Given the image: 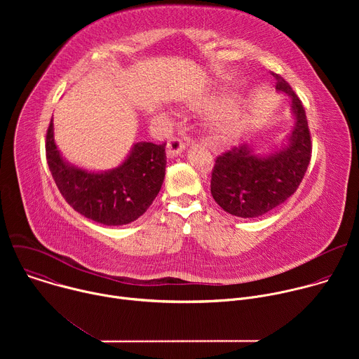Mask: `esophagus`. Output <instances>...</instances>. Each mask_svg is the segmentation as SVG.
I'll use <instances>...</instances> for the list:
<instances>
[{
	"label": "esophagus",
	"mask_w": 359,
	"mask_h": 359,
	"mask_svg": "<svg viewBox=\"0 0 359 359\" xmlns=\"http://www.w3.org/2000/svg\"><path fill=\"white\" fill-rule=\"evenodd\" d=\"M184 147H186V144H184V142H183L182 139H179V137H172V139L168 142V147H166L168 156H169V158H176V156H179L180 153L184 150Z\"/></svg>",
	"instance_id": "34e87169"
}]
</instances>
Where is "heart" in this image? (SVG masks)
I'll return each instance as SVG.
<instances>
[{"label":"heart","instance_id":"b5f03b06","mask_svg":"<svg viewBox=\"0 0 359 359\" xmlns=\"http://www.w3.org/2000/svg\"><path fill=\"white\" fill-rule=\"evenodd\" d=\"M226 100L220 97L219 102ZM245 126V111L237 104H227L212 111L204 121L209 140L215 144H227L237 139Z\"/></svg>","mask_w":359,"mask_h":359}]
</instances>
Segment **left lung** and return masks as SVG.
Segmentation results:
<instances>
[{
	"label": "left lung",
	"instance_id": "1",
	"mask_svg": "<svg viewBox=\"0 0 359 359\" xmlns=\"http://www.w3.org/2000/svg\"><path fill=\"white\" fill-rule=\"evenodd\" d=\"M276 89L291 97L295 119L285 143L269 155H255L243 144L216 159L210 190L219 206L237 217H260L298 189L311 161V136L299 97L283 76L273 74Z\"/></svg>",
	"mask_w": 359,
	"mask_h": 359
}]
</instances>
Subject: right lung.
Masks as SVG:
<instances>
[{
  "label": "right lung",
  "mask_w": 359,
  "mask_h": 359,
  "mask_svg": "<svg viewBox=\"0 0 359 359\" xmlns=\"http://www.w3.org/2000/svg\"><path fill=\"white\" fill-rule=\"evenodd\" d=\"M165 146L137 142L118 168L85 170L62 158L50 119L45 150L50 175L74 210L100 224L122 226L139 219L156 198L166 170Z\"/></svg>",
  "instance_id": "obj_1"
}]
</instances>
